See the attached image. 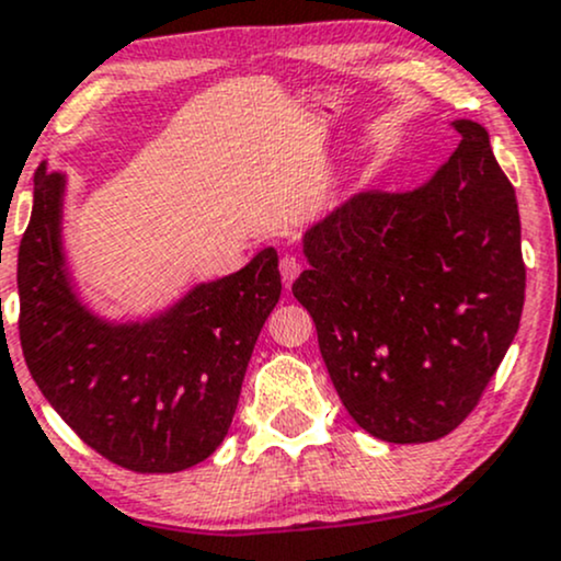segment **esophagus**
Returning <instances> with one entry per match:
<instances>
[{"label":"esophagus","mask_w":561,"mask_h":561,"mask_svg":"<svg viewBox=\"0 0 561 561\" xmlns=\"http://www.w3.org/2000/svg\"><path fill=\"white\" fill-rule=\"evenodd\" d=\"M299 273H301V262L297 260V256H294V254L283 256V260H280V278H283V283H286V288L299 278Z\"/></svg>","instance_id":"1"}]
</instances>
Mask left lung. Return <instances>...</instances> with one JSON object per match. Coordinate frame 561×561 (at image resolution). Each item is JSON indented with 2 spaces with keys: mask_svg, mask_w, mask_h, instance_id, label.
<instances>
[{
  "mask_svg": "<svg viewBox=\"0 0 561 561\" xmlns=\"http://www.w3.org/2000/svg\"><path fill=\"white\" fill-rule=\"evenodd\" d=\"M413 191H363L301 232L291 286L357 426L432 443L480 400L525 305L519 209L482 124Z\"/></svg>",
  "mask_w": 561,
  "mask_h": 561,
  "instance_id": "8db88e82",
  "label": "left lung"
}]
</instances>
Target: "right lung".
Segmentation results:
<instances>
[{"label": "right lung", "instance_id": "obj_1", "mask_svg": "<svg viewBox=\"0 0 561 561\" xmlns=\"http://www.w3.org/2000/svg\"><path fill=\"white\" fill-rule=\"evenodd\" d=\"M68 174L39 163L18 251L21 347L36 387L90 448L148 474L191 469L222 445L264 320L278 251L187 288L150 314L108 318L81 299L62 247Z\"/></svg>", "mask_w": 561, "mask_h": 561}]
</instances>
